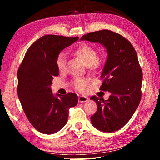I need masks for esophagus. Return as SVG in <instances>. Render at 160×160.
I'll return each instance as SVG.
<instances>
[{"label":"esophagus","mask_w":160,"mask_h":160,"mask_svg":"<svg viewBox=\"0 0 160 160\" xmlns=\"http://www.w3.org/2000/svg\"><path fill=\"white\" fill-rule=\"evenodd\" d=\"M88 100V97H85V96H82L80 95L79 96V97H78V101H79V102H85Z\"/></svg>","instance_id":"34e87169"}]
</instances>
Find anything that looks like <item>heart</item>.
Listing matches in <instances>:
<instances>
[{"label": "heart", "instance_id": "obj_1", "mask_svg": "<svg viewBox=\"0 0 160 160\" xmlns=\"http://www.w3.org/2000/svg\"><path fill=\"white\" fill-rule=\"evenodd\" d=\"M74 53L83 61V63L86 66H89L90 71H94V70L99 68L100 66V61L97 59L98 53L93 47L87 44L81 45L75 48ZM66 54L63 52H60L56 58V65L57 66V68L59 70H64L65 67H66ZM72 85H73L75 89L79 91H82L86 85V82L80 78H76L72 81Z\"/></svg>", "mask_w": 160, "mask_h": 160}]
</instances>
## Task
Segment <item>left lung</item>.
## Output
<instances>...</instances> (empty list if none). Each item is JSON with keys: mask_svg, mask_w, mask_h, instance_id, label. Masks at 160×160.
Instances as JSON below:
<instances>
[{"mask_svg": "<svg viewBox=\"0 0 160 160\" xmlns=\"http://www.w3.org/2000/svg\"><path fill=\"white\" fill-rule=\"evenodd\" d=\"M80 40L99 42L108 52L99 90L109 91L111 95L107 100L91 97L97 105L92 123L103 132L118 131L128 122L141 99L142 71L136 51L122 35L108 29L85 34Z\"/></svg>", "mask_w": 160, "mask_h": 160, "instance_id": "left-lung-1", "label": "left lung"}]
</instances>
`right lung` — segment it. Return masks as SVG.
<instances>
[{
	"instance_id": "right-lung-1",
	"label": "right lung",
	"mask_w": 160,
	"mask_h": 160,
	"mask_svg": "<svg viewBox=\"0 0 160 160\" xmlns=\"http://www.w3.org/2000/svg\"><path fill=\"white\" fill-rule=\"evenodd\" d=\"M79 39L47 34L27 51L18 71V95L27 118L38 131L55 133L66 125L69 109L78 104L76 94L54 97L50 86L58 75V54Z\"/></svg>"
}]
</instances>
